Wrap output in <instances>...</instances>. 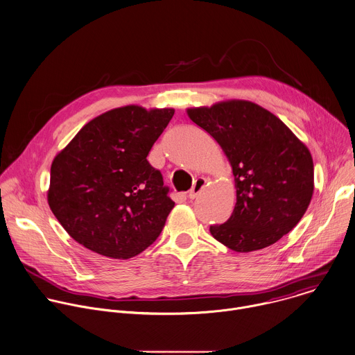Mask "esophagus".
I'll return each instance as SVG.
<instances>
[{
    "instance_id": "1",
    "label": "esophagus",
    "mask_w": 355,
    "mask_h": 355,
    "mask_svg": "<svg viewBox=\"0 0 355 355\" xmlns=\"http://www.w3.org/2000/svg\"><path fill=\"white\" fill-rule=\"evenodd\" d=\"M206 182H207L206 178H202V177H200V178H196L193 187H192L191 191L188 192V199H195V198L199 195V192L205 188Z\"/></svg>"
}]
</instances>
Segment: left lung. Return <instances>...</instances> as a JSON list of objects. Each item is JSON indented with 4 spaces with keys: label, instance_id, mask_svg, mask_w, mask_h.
<instances>
[{
    "label": "left lung",
    "instance_id": "left-lung-1",
    "mask_svg": "<svg viewBox=\"0 0 355 355\" xmlns=\"http://www.w3.org/2000/svg\"><path fill=\"white\" fill-rule=\"evenodd\" d=\"M188 116L218 142L235 177V209L224 224L210 227L213 238L248 253L289 234L314 192L309 148L281 119L249 101L192 107Z\"/></svg>",
    "mask_w": 355,
    "mask_h": 355
}]
</instances>
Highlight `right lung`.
<instances>
[{
    "mask_svg": "<svg viewBox=\"0 0 355 355\" xmlns=\"http://www.w3.org/2000/svg\"><path fill=\"white\" fill-rule=\"evenodd\" d=\"M173 114L137 105L112 109L55 156L48 205L76 242L125 260L157 239L174 202L146 156Z\"/></svg>",
    "mask_w": 355,
    "mask_h": 355,
    "instance_id": "1",
    "label": "right lung"
}]
</instances>
